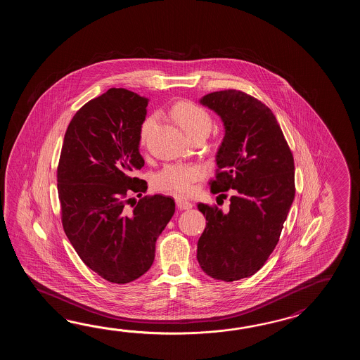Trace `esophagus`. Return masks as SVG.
I'll use <instances>...</instances> for the list:
<instances>
[{
	"label": "esophagus",
	"mask_w": 360,
	"mask_h": 360,
	"mask_svg": "<svg viewBox=\"0 0 360 360\" xmlns=\"http://www.w3.org/2000/svg\"><path fill=\"white\" fill-rule=\"evenodd\" d=\"M175 202H176L177 208H180V210H191V207H193V205H191L188 199L176 197Z\"/></svg>",
	"instance_id": "1"
}]
</instances>
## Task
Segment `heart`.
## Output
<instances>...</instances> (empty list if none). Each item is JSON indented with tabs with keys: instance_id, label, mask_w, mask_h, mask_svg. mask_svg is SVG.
Masks as SVG:
<instances>
[{
	"instance_id": "b5f03b06",
	"label": "heart",
	"mask_w": 360,
	"mask_h": 360,
	"mask_svg": "<svg viewBox=\"0 0 360 360\" xmlns=\"http://www.w3.org/2000/svg\"><path fill=\"white\" fill-rule=\"evenodd\" d=\"M171 115L191 138L200 132H210L212 127V118L208 112L191 101L176 103L171 109ZM155 124L157 115H149L143 122L140 129L141 143H146ZM202 175L203 169L198 165L169 163L154 176V185L161 191L189 194Z\"/></svg>"
}]
</instances>
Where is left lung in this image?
<instances>
[{
    "label": "left lung",
    "instance_id": "1",
    "mask_svg": "<svg viewBox=\"0 0 360 360\" xmlns=\"http://www.w3.org/2000/svg\"><path fill=\"white\" fill-rule=\"evenodd\" d=\"M200 104L225 126L211 191L233 195L228 211L198 203L207 222L197 260L207 276L234 282L259 271L276 248L295 198L293 155L276 115L260 100L224 90L207 94Z\"/></svg>",
    "mask_w": 360,
    "mask_h": 360
}]
</instances>
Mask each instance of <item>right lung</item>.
<instances>
[{"label":"right lung","mask_w":360,"mask_h":360,"mask_svg":"<svg viewBox=\"0 0 360 360\" xmlns=\"http://www.w3.org/2000/svg\"><path fill=\"white\" fill-rule=\"evenodd\" d=\"M148 99L110 89L77 112L58 166L61 222L81 260L112 283L124 284L152 266L155 242L175 212V200L155 194L139 202L146 180L139 152Z\"/></svg>","instance_id":"1"}]
</instances>
